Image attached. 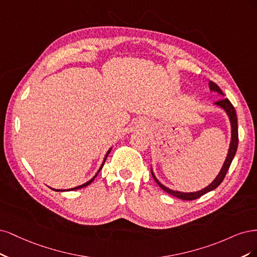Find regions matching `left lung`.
<instances>
[{
  "instance_id": "left-lung-1",
  "label": "left lung",
  "mask_w": 257,
  "mask_h": 257,
  "mask_svg": "<svg viewBox=\"0 0 257 257\" xmlns=\"http://www.w3.org/2000/svg\"><path fill=\"white\" fill-rule=\"evenodd\" d=\"M209 87H210L211 90H214V92H218L221 95H224V94L222 93V90L220 89V87L216 83H214V82H212V81L209 82ZM214 103H216L219 106H221L222 109H224V111L228 115L229 120H230V125H231V141H230L228 154H227V157H226V160H225L224 164H223V167H222V169H221V171L219 173V175L216 177V179H214L208 187H206L205 189L201 190V191L191 192V193H184V192L173 191V190H171V189H169L167 187H164L163 185H161L159 181L157 180V178L155 177L154 173L152 172V175H153L154 179L156 180V183L160 186V188L162 190H164L165 192H168L169 194H171L173 196H176V197L180 198V200L193 201V200H196V198H198V197H201L205 193L211 191V190L216 189L222 183L223 179H224L226 173H227V171H228V169L230 167V163H231V161H233L234 157H235V154L237 152V147H238V123H237V115H236L235 107L233 106V104L230 103V101L228 100L227 98H223V99H221V100L216 101Z\"/></svg>"
}]
</instances>
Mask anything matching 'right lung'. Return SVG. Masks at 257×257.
Listing matches in <instances>:
<instances>
[{"instance_id":"right-lung-1","label":"right lung","mask_w":257,"mask_h":257,"mask_svg":"<svg viewBox=\"0 0 257 257\" xmlns=\"http://www.w3.org/2000/svg\"><path fill=\"white\" fill-rule=\"evenodd\" d=\"M110 152H111V148H110V150H109V152H107L106 153V155H105V157H104V160H103V162H102V165H101V167H100V169H99V171L97 172V174H96V175L92 178V179H90L89 181H87V183H85V184H83V185H81V186H79V187H76V188H72V189H69L68 190V191H71V190H78V189H81V188H84V187H86V186H88L89 184H92L93 183V181H94V179L96 178V176L98 175V173L99 172H100V170L102 169V167H103V164H104V162H105V160H106V157H107V155H109L110 154ZM52 190H54V189H52ZM55 191H63V190H55ZM64 191H65V190H64Z\"/></svg>"}]
</instances>
